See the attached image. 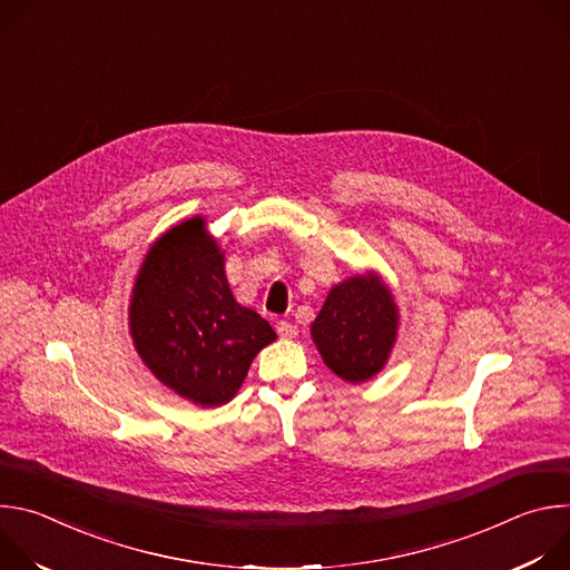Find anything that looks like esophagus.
Here are the masks:
<instances>
[{"label": "esophagus", "instance_id": "esophagus-1", "mask_svg": "<svg viewBox=\"0 0 570 570\" xmlns=\"http://www.w3.org/2000/svg\"><path fill=\"white\" fill-rule=\"evenodd\" d=\"M277 334H279L282 338H295V336L299 334V330L295 327L293 322H286V320H282V322H277Z\"/></svg>", "mask_w": 570, "mask_h": 570}]
</instances>
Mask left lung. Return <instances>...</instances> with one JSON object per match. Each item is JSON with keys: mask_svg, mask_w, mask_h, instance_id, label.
<instances>
[{"mask_svg": "<svg viewBox=\"0 0 570 570\" xmlns=\"http://www.w3.org/2000/svg\"><path fill=\"white\" fill-rule=\"evenodd\" d=\"M399 308L376 273L336 284L311 324L313 343L334 374L350 383L370 381L394 347Z\"/></svg>", "mask_w": 570, "mask_h": 570, "instance_id": "obj_1", "label": "left lung"}]
</instances>
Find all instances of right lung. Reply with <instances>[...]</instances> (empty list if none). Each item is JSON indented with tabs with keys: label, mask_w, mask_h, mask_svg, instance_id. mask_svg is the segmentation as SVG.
Segmentation results:
<instances>
[{
	"label": "right lung",
	"mask_w": 570,
	"mask_h": 570,
	"mask_svg": "<svg viewBox=\"0 0 570 570\" xmlns=\"http://www.w3.org/2000/svg\"><path fill=\"white\" fill-rule=\"evenodd\" d=\"M128 324L155 379L209 409L238 392L253 358L277 338L257 311L234 299L225 255L203 216L153 243L132 286Z\"/></svg>",
	"instance_id": "obj_1"
}]
</instances>
